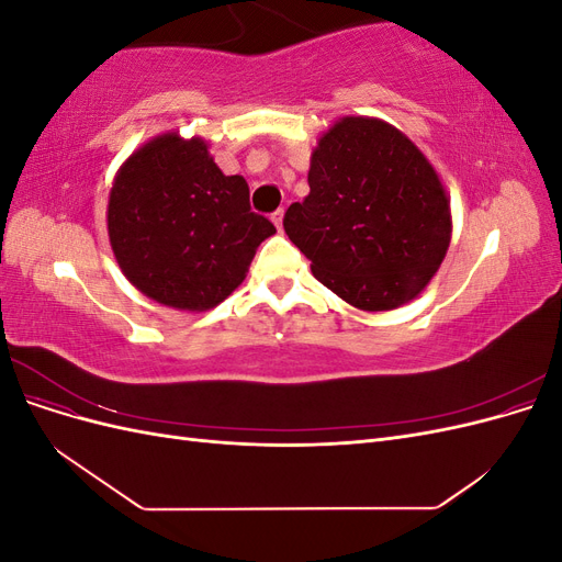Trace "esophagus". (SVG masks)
<instances>
[{
    "mask_svg": "<svg viewBox=\"0 0 562 562\" xmlns=\"http://www.w3.org/2000/svg\"><path fill=\"white\" fill-rule=\"evenodd\" d=\"M271 223H274L277 229L281 232V227H283V209H279L277 213H271Z\"/></svg>",
    "mask_w": 562,
    "mask_h": 562,
    "instance_id": "34e87169",
    "label": "esophagus"
}]
</instances>
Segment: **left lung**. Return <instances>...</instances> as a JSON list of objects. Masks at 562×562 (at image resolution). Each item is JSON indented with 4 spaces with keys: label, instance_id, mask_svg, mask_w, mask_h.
Here are the masks:
<instances>
[{
    "label": "left lung",
    "instance_id": "left-lung-1",
    "mask_svg": "<svg viewBox=\"0 0 562 562\" xmlns=\"http://www.w3.org/2000/svg\"><path fill=\"white\" fill-rule=\"evenodd\" d=\"M283 229L314 277L361 312L415 300L452 239L446 184L403 131L378 116H339L310 161V194Z\"/></svg>",
    "mask_w": 562,
    "mask_h": 562
}]
</instances>
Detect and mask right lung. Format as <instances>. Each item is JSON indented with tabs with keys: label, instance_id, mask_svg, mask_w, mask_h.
<instances>
[{
	"label": "right lung",
	"instance_id": "right-lung-1",
	"mask_svg": "<svg viewBox=\"0 0 562 562\" xmlns=\"http://www.w3.org/2000/svg\"><path fill=\"white\" fill-rule=\"evenodd\" d=\"M274 232L250 211L248 182L220 171L199 135H155L112 180L108 236L116 265L164 307H217L244 283L255 250Z\"/></svg>",
	"mask_w": 562,
	"mask_h": 562
}]
</instances>
